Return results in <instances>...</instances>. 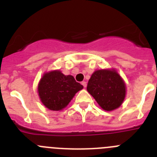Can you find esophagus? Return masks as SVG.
<instances>
[{"mask_svg":"<svg viewBox=\"0 0 157 157\" xmlns=\"http://www.w3.org/2000/svg\"><path fill=\"white\" fill-rule=\"evenodd\" d=\"M82 86L84 87H86V86H87V83H86V82H85V81H83V82H82Z\"/></svg>","mask_w":157,"mask_h":157,"instance_id":"1","label":"esophagus"}]
</instances>
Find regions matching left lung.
<instances>
[{"label": "left lung", "mask_w": 157, "mask_h": 157, "mask_svg": "<svg viewBox=\"0 0 157 157\" xmlns=\"http://www.w3.org/2000/svg\"><path fill=\"white\" fill-rule=\"evenodd\" d=\"M87 91L104 110L112 111L125 98V83L116 71H96L89 80Z\"/></svg>", "instance_id": "1"}]
</instances>
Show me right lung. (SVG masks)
<instances>
[{
    "label": "right lung",
    "mask_w": 157,
    "mask_h": 157,
    "mask_svg": "<svg viewBox=\"0 0 157 157\" xmlns=\"http://www.w3.org/2000/svg\"><path fill=\"white\" fill-rule=\"evenodd\" d=\"M83 88L72 75H64L59 71L45 73L40 80L37 90L43 105L52 111L64 109L75 94Z\"/></svg>",
    "instance_id": "right-lung-1"
}]
</instances>
